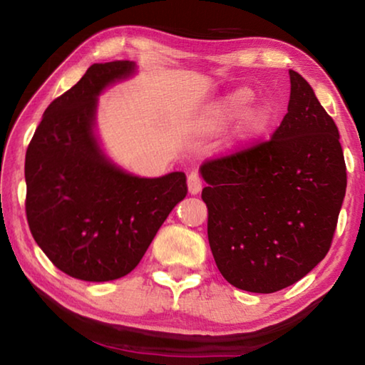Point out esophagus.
Listing matches in <instances>:
<instances>
[{
    "instance_id": "esophagus-1",
    "label": "esophagus",
    "mask_w": 365,
    "mask_h": 365,
    "mask_svg": "<svg viewBox=\"0 0 365 365\" xmlns=\"http://www.w3.org/2000/svg\"><path fill=\"white\" fill-rule=\"evenodd\" d=\"M187 185H188L190 195H197L202 188V182H201V178H200V175L196 174V172H191V174L188 175Z\"/></svg>"
}]
</instances>
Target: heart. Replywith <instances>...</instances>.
Returning <instances> with one entry per match:
<instances>
[{"label":"heart","instance_id":"1","mask_svg":"<svg viewBox=\"0 0 365 365\" xmlns=\"http://www.w3.org/2000/svg\"><path fill=\"white\" fill-rule=\"evenodd\" d=\"M250 90L240 88L222 98L211 108L206 119V125L211 130H220L227 127L235 117L240 115L235 127V145L248 146L267 130L274 119V109L267 103H252Z\"/></svg>","mask_w":365,"mask_h":365}]
</instances>
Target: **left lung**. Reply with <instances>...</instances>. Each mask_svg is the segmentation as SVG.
Listing matches in <instances>:
<instances>
[{"label":"left lung","mask_w":365,"mask_h":365,"mask_svg":"<svg viewBox=\"0 0 365 365\" xmlns=\"http://www.w3.org/2000/svg\"><path fill=\"white\" fill-rule=\"evenodd\" d=\"M289 82L288 113L270 141L200 169L214 261L251 293L279 292L322 261L346 193L335 122L298 72Z\"/></svg>","instance_id":"8db88e82"}]
</instances>
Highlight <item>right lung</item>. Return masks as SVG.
Returning <instances> with one entry per match:
<instances>
[{"mask_svg": "<svg viewBox=\"0 0 365 365\" xmlns=\"http://www.w3.org/2000/svg\"><path fill=\"white\" fill-rule=\"evenodd\" d=\"M137 69L132 61L90 66L46 108L27 148L30 232L49 261L73 279L109 282L130 274L187 196L183 172L138 177L103 148L98 98Z\"/></svg>", "mask_w": 365, "mask_h": 365, "instance_id": "add662e5", "label": "right lung"}]
</instances>
